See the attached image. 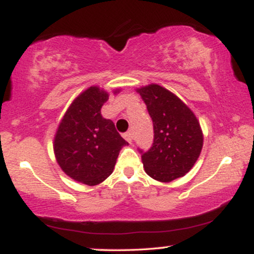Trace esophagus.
Here are the masks:
<instances>
[{
    "mask_svg": "<svg viewBox=\"0 0 254 254\" xmlns=\"http://www.w3.org/2000/svg\"><path fill=\"white\" fill-rule=\"evenodd\" d=\"M124 138L127 139V141L129 142V143H131V142H132V138H133L132 132H131V131H127V132H125L124 133Z\"/></svg>",
    "mask_w": 254,
    "mask_h": 254,
    "instance_id": "34e87169",
    "label": "esophagus"
}]
</instances>
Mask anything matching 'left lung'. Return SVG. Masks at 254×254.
Returning <instances> with one entry per match:
<instances>
[{"instance_id": "8db88e82", "label": "left lung", "mask_w": 254, "mask_h": 254, "mask_svg": "<svg viewBox=\"0 0 254 254\" xmlns=\"http://www.w3.org/2000/svg\"><path fill=\"white\" fill-rule=\"evenodd\" d=\"M153 121L154 141L141 149L145 173L162 183L185 176L196 164L203 147V132L193 112L159 84L137 89Z\"/></svg>"}]
</instances>
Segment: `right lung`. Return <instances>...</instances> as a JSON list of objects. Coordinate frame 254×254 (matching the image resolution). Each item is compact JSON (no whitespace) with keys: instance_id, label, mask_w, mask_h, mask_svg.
<instances>
[{"instance_id":"obj_1","label":"right lung","mask_w":254,"mask_h":254,"mask_svg":"<svg viewBox=\"0 0 254 254\" xmlns=\"http://www.w3.org/2000/svg\"><path fill=\"white\" fill-rule=\"evenodd\" d=\"M107 100V92L89 87L72 101L55 136L54 150L60 167L86 185L104 182L113 172L122 147L127 144L113 122L101 116Z\"/></svg>"}]
</instances>
